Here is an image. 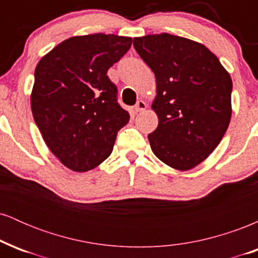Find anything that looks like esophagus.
<instances>
[{
	"instance_id": "1",
	"label": "esophagus",
	"mask_w": 258,
	"mask_h": 258,
	"mask_svg": "<svg viewBox=\"0 0 258 258\" xmlns=\"http://www.w3.org/2000/svg\"><path fill=\"white\" fill-rule=\"evenodd\" d=\"M146 108H147V104H146V102H143V100H138L137 104L135 105V110L137 112L146 110Z\"/></svg>"
}]
</instances>
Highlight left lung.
I'll return each mask as SVG.
<instances>
[{"label": "left lung", "instance_id": "left-lung-1", "mask_svg": "<svg viewBox=\"0 0 258 258\" xmlns=\"http://www.w3.org/2000/svg\"><path fill=\"white\" fill-rule=\"evenodd\" d=\"M155 74L152 108L159 125L148 135L156 158L179 171L203 162L223 138L232 116V79L204 44L164 34L133 38Z\"/></svg>", "mask_w": 258, "mask_h": 258}]
</instances>
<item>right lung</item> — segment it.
<instances>
[{
    "mask_svg": "<svg viewBox=\"0 0 258 258\" xmlns=\"http://www.w3.org/2000/svg\"><path fill=\"white\" fill-rule=\"evenodd\" d=\"M131 44V37L117 35L75 36L38 61L32 115L47 147L70 170L85 172L102 164L130 121L106 73Z\"/></svg>",
    "mask_w": 258,
    "mask_h": 258,
    "instance_id": "right-lung-1",
    "label": "right lung"
}]
</instances>
